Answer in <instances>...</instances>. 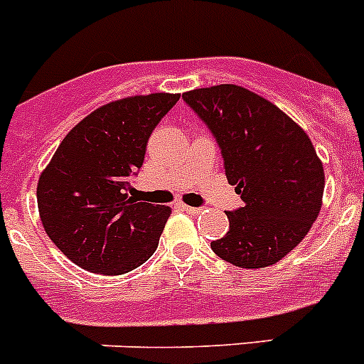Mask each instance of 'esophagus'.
Masks as SVG:
<instances>
[{
	"instance_id": "obj_1",
	"label": "esophagus",
	"mask_w": 364,
	"mask_h": 364,
	"mask_svg": "<svg viewBox=\"0 0 364 364\" xmlns=\"http://www.w3.org/2000/svg\"><path fill=\"white\" fill-rule=\"evenodd\" d=\"M178 208L182 211H186V213H189V215H198L202 211L200 208H193V205H186V204H180Z\"/></svg>"
}]
</instances>
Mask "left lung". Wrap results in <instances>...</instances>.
Here are the masks:
<instances>
[{"label":"left lung","mask_w":364,"mask_h":364,"mask_svg":"<svg viewBox=\"0 0 364 364\" xmlns=\"http://www.w3.org/2000/svg\"><path fill=\"white\" fill-rule=\"evenodd\" d=\"M186 104L208 124L228 182L244 205L211 250L233 266L266 268L286 257L319 217L323 162L308 134L269 100L233 83L193 89Z\"/></svg>","instance_id":"1"}]
</instances>
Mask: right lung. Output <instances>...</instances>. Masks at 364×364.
Wrapping results in <instances>:
<instances>
[{"label": "right lung", "instance_id": "1", "mask_svg": "<svg viewBox=\"0 0 364 364\" xmlns=\"http://www.w3.org/2000/svg\"><path fill=\"white\" fill-rule=\"evenodd\" d=\"M180 95L153 92L114 100L74 125L38 180L41 224L80 268L122 275L159 246L169 205L136 202L129 176L144 164L151 133Z\"/></svg>", "mask_w": 364, "mask_h": 364}]
</instances>
